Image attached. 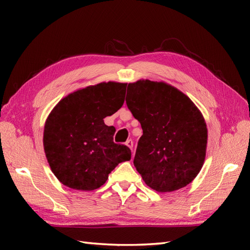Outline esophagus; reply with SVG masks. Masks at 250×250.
Masks as SVG:
<instances>
[{"label":"esophagus","mask_w":250,"mask_h":250,"mask_svg":"<svg viewBox=\"0 0 250 250\" xmlns=\"http://www.w3.org/2000/svg\"><path fill=\"white\" fill-rule=\"evenodd\" d=\"M125 145L128 146L131 150L133 149V141H132V140H128V141H126V142H125Z\"/></svg>","instance_id":"esophagus-1"}]
</instances>
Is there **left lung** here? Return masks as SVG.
<instances>
[{
	"instance_id": "8db88e82",
	"label": "left lung",
	"mask_w": 250,
	"mask_h": 250,
	"mask_svg": "<svg viewBox=\"0 0 250 250\" xmlns=\"http://www.w3.org/2000/svg\"><path fill=\"white\" fill-rule=\"evenodd\" d=\"M125 102L143 129L133 163L145 184L158 192L189 185L206 156L207 126L200 109L177 88L149 79L130 83Z\"/></svg>"
}]
</instances>
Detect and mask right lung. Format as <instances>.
Masks as SVG:
<instances>
[{"label":"right lung","mask_w":250,"mask_h":250,"mask_svg":"<svg viewBox=\"0 0 250 250\" xmlns=\"http://www.w3.org/2000/svg\"><path fill=\"white\" fill-rule=\"evenodd\" d=\"M125 83H100L60 100L45 122L43 144L52 173L68 188L92 191L103 186L131 150L115 144L113 125L104 118L125 102Z\"/></svg>","instance_id":"add662e5"}]
</instances>
